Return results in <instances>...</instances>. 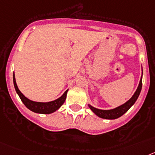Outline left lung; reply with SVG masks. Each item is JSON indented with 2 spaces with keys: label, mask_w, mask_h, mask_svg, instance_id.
I'll return each instance as SVG.
<instances>
[{
  "label": "left lung",
  "mask_w": 155,
  "mask_h": 155,
  "mask_svg": "<svg viewBox=\"0 0 155 155\" xmlns=\"http://www.w3.org/2000/svg\"><path fill=\"white\" fill-rule=\"evenodd\" d=\"M141 89H142V78L140 79L138 88L136 91L135 94H134V96L132 97L127 102H126L124 104H122V105L111 110L97 109V108H95V107H92L91 105H89V107L92 110L93 112L95 113L100 118H105V119H115V118H118L120 116H122V115H124L125 113L131 107V106L135 103L136 101L138 98V97H139L140 94Z\"/></svg>",
  "instance_id": "obj_1"
}]
</instances>
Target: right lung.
<instances>
[{"instance_id":"obj_1","label":"right lung","mask_w":155,"mask_h":155,"mask_svg":"<svg viewBox=\"0 0 155 155\" xmlns=\"http://www.w3.org/2000/svg\"><path fill=\"white\" fill-rule=\"evenodd\" d=\"M13 82H14V86L15 88L16 92L18 94V96H19L21 101L23 102L25 107L29 108L32 111H33V112L40 113V114H51V113L54 112V111L58 109L59 107H61L63 104H64V101L66 99L68 90L64 93V94H63L61 97H59L58 99L53 101L46 102V103L33 101L29 100L28 98L25 97L23 94L20 92L18 87H17V84H16L15 79V74H13Z\"/></svg>"}]
</instances>
